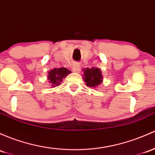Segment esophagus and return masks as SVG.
Masks as SVG:
<instances>
[{
    "label": "esophagus",
    "mask_w": 155,
    "mask_h": 155,
    "mask_svg": "<svg viewBox=\"0 0 155 155\" xmlns=\"http://www.w3.org/2000/svg\"><path fill=\"white\" fill-rule=\"evenodd\" d=\"M73 71H74V72H76V73H79L81 71V67H80V64L79 63H75L74 65H73V68H72Z\"/></svg>",
    "instance_id": "34e87169"
}]
</instances>
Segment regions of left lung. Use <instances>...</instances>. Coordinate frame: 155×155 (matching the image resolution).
Returning <instances> with one entry per match:
<instances>
[{
    "label": "left lung",
    "instance_id": "1",
    "mask_svg": "<svg viewBox=\"0 0 155 155\" xmlns=\"http://www.w3.org/2000/svg\"><path fill=\"white\" fill-rule=\"evenodd\" d=\"M84 71V80L86 82L87 86L91 87H96L101 84L103 81V76L101 74V70L97 68L83 69Z\"/></svg>",
    "mask_w": 155,
    "mask_h": 155
}]
</instances>
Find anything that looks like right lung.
I'll use <instances>...</instances> for the list:
<instances>
[{
    "mask_svg": "<svg viewBox=\"0 0 155 155\" xmlns=\"http://www.w3.org/2000/svg\"><path fill=\"white\" fill-rule=\"evenodd\" d=\"M71 71H68L65 68H54L51 70L48 75V80L51 84V87L59 85L60 82H62V79L71 74Z\"/></svg>",
    "mask_w": 155,
    "mask_h": 155,
    "instance_id": "obj_1",
    "label": "right lung"
}]
</instances>
